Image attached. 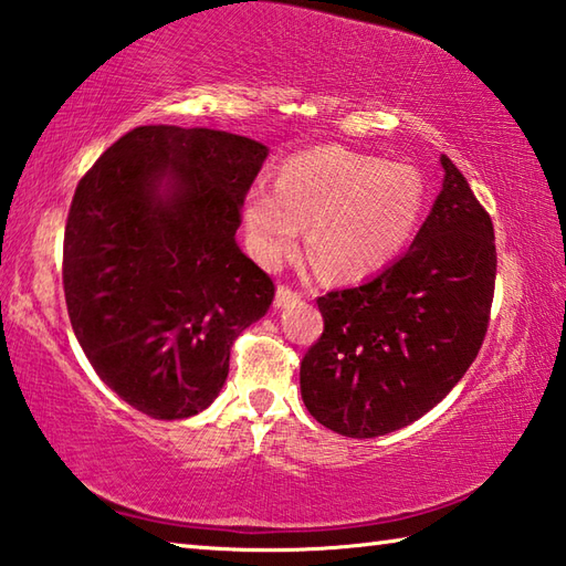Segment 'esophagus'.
Here are the masks:
<instances>
[{"instance_id":"1","label":"esophagus","mask_w":566,"mask_h":566,"mask_svg":"<svg viewBox=\"0 0 566 566\" xmlns=\"http://www.w3.org/2000/svg\"><path fill=\"white\" fill-rule=\"evenodd\" d=\"M297 295L293 287H287V285H279V291H275V301H273V305L275 307H287V305H293L295 301H297Z\"/></svg>"}]
</instances>
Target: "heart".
I'll use <instances>...</instances> for the list:
<instances>
[{"label":"heart","mask_w":566,"mask_h":566,"mask_svg":"<svg viewBox=\"0 0 566 566\" xmlns=\"http://www.w3.org/2000/svg\"><path fill=\"white\" fill-rule=\"evenodd\" d=\"M429 205L421 169L323 147L283 163L279 187L253 182L243 223L265 265L295 251L305 223L307 259L329 281H359L407 251Z\"/></svg>","instance_id":"b5f03b06"}]
</instances>
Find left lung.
I'll return each instance as SVG.
<instances>
[{
	"mask_svg": "<svg viewBox=\"0 0 566 566\" xmlns=\"http://www.w3.org/2000/svg\"><path fill=\"white\" fill-rule=\"evenodd\" d=\"M431 214L375 279L317 297L323 337L301 361L307 411L329 431L375 439L421 419L473 365L495 291L488 211L449 157Z\"/></svg>",
	"mask_w": 566,
	"mask_h": 566,
	"instance_id": "1",
	"label": "left lung"
}]
</instances>
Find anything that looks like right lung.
Segmentation results:
<instances>
[{
	"mask_svg": "<svg viewBox=\"0 0 566 566\" xmlns=\"http://www.w3.org/2000/svg\"><path fill=\"white\" fill-rule=\"evenodd\" d=\"M265 157L251 137L143 125L76 187L63 239L73 333L98 377L153 419L205 411L233 339L273 301V281L237 243Z\"/></svg>",
	"mask_w": 566,
	"mask_h": 566,
	"instance_id": "obj_1",
	"label": "right lung"
}]
</instances>
